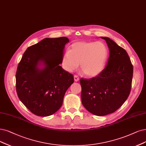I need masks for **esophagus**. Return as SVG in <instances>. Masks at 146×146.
<instances>
[{
  "instance_id": "1",
  "label": "esophagus",
  "mask_w": 146,
  "mask_h": 146,
  "mask_svg": "<svg viewBox=\"0 0 146 146\" xmlns=\"http://www.w3.org/2000/svg\"><path fill=\"white\" fill-rule=\"evenodd\" d=\"M74 80L75 82H78L79 80V78L78 76H76V75H74Z\"/></svg>"
}]
</instances>
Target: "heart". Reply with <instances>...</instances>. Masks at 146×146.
Returning a JSON list of instances; mask_svg holds the SVG:
<instances>
[{
    "mask_svg": "<svg viewBox=\"0 0 146 146\" xmlns=\"http://www.w3.org/2000/svg\"><path fill=\"white\" fill-rule=\"evenodd\" d=\"M108 49L100 41H78L72 44L62 58L63 68L73 72L79 66L88 77L98 76L105 68L108 58Z\"/></svg>",
    "mask_w": 146,
    "mask_h": 146,
    "instance_id": "1",
    "label": "heart"
}]
</instances>
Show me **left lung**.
Masks as SVG:
<instances>
[{
  "mask_svg": "<svg viewBox=\"0 0 146 146\" xmlns=\"http://www.w3.org/2000/svg\"><path fill=\"white\" fill-rule=\"evenodd\" d=\"M106 41L110 50L107 66L98 76L82 78L81 100L91 114L104 116L117 111L130 94L133 66L126 51L108 37Z\"/></svg>",
  "mask_w": 146,
  "mask_h": 146,
  "instance_id": "left-lung-1",
  "label": "left lung"
}]
</instances>
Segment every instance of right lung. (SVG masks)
I'll use <instances>...</instances> for the list:
<instances>
[{
  "label": "right lung",
  "instance_id": "right-lung-1",
  "mask_svg": "<svg viewBox=\"0 0 146 146\" xmlns=\"http://www.w3.org/2000/svg\"><path fill=\"white\" fill-rule=\"evenodd\" d=\"M67 37L46 38L29 47L16 72V91L31 112L41 117L55 113L62 105L66 91L74 82L73 74L62 68Z\"/></svg>",
  "mask_w": 146,
  "mask_h": 146
}]
</instances>
